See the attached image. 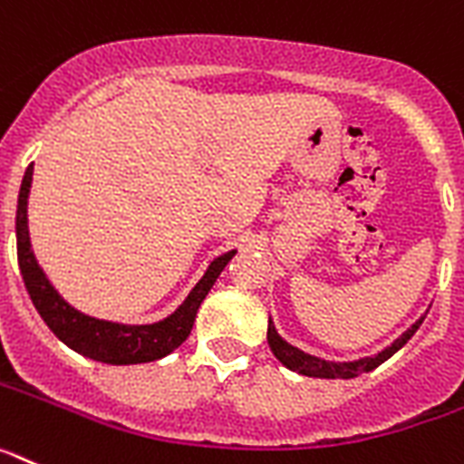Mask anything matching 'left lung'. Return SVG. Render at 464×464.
<instances>
[{
  "label": "left lung",
  "mask_w": 464,
  "mask_h": 464,
  "mask_svg": "<svg viewBox=\"0 0 464 464\" xmlns=\"http://www.w3.org/2000/svg\"><path fill=\"white\" fill-rule=\"evenodd\" d=\"M425 319V316H422ZM422 319H418V322L413 324V326L406 331V334L401 335V338H397L394 343H392L387 350L378 352L375 356H368V359H359V362H347V363H334V362H324V359H316V356H310L304 354V352H300L298 347L288 345L286 340H281L279 334L275 331V326H267V343H270V350L275 352V356L279 359L281 363L286 368H291V371H295V373L300 375H312V378H340V380H347V378H356V375L362 373H368V371H373V368H378L380 363L387 362L394 352L401 350L406 343H409L411 338H413V334L420 328Z\"/></svg>",
  "instance_id": "obj_1"
}]
</instances>
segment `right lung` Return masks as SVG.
<instances>
[{
    "label": "right lung",
    "mask_w": 464,
    "mask_h": 464,
    "mask_svg": "<svg viewBox=\"0 0 464 464\" xmlns=\"http://www.w3.org/2000/svg\"><path fill=\"white\" fill-rule=\"evenodd\" d=\"M33 183V164L27 166L23 176L21 194H18V211H15V241H18V265L25 281V288L33 298V304L46 322V326L53 331L67 347H72L79 354L96 359L102 363H145L171 354L176 347H180L188 340L189 331L197 319V310L208 295V291L216 284L218 275L225 270V265L232 260L235 251L223 253L220 258L211 263L201 281L192 288L180 307L173 312L169 319L160 324H148V326H124V324L102 322L93 319L65 303L58 295L49 279L44 276L42 267L34 260V253L30 248V235H27V192Z\"/></svg>",
    "instance_id": "right-lung-1"
}]
</instances>
